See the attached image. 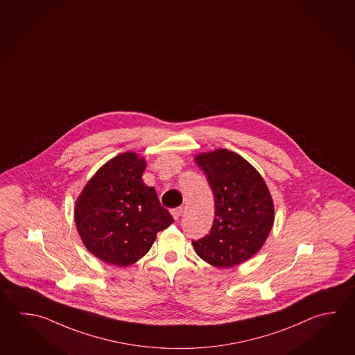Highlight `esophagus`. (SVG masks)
<instances>
[{"label": "esophagus", "instance_id": "34e87169", "mask_svg": "<svg viewBox=\"0 0 355 355\" xmlns=\"http://www.w3.org/2000/svg\"><path fill=\"white\" fill-rule=\"evenodd\" d=\"M182 211H184L182 207H176V209L171 210V215H173V218H174L175 220H179V218L182 215Z\"/></svg>", "mask_w": 355, "mask_h": 355}]
</instances>
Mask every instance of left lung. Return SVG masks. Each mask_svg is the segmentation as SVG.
Segmentation results:
<instances>
[{
  "label": "left lung",
  "instance_id": "8db88e82",
  "mask_svg": "<svg viewBox=\"0 0 355 355\" xmlns=\"http://www.w3.org/2000/svg\"><path fill=\"white\" fill-rule=\"evenodd\" d=\"M195 162L213 189L215 218L209 234L193 240V249L213 266H236L261 249L272 227L269 189L257 168L226 148L199 154Z\"/></svg>",
  "mask_w": 355,
  "mask_h": 355
}]
</instances>
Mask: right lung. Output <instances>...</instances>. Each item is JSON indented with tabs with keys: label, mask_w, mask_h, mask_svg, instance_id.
I'll use <instances>...</instances> for the list:
<instances>
[{
	"label": "right lung",
	"mask_w": 355,
	"mask_h": 355,
	"mask_svg": "<svg viewBox=\"0 0 355 355\" xmlns=\"http://www.w3.org/2000/svg\"><path fill=\"white\" fill-rule=\"evenodd\" d=\"M144 157L123 153L106 162L76 201L75 223L87 250L106 264L129 266L154 244L156 234L173 224L154 187L141 176Z\"/></svg>",
	"instance_id": "1"
}]
</instances>
